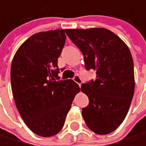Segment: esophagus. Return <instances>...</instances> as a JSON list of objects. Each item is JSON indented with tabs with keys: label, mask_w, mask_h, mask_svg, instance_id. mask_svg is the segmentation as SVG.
<instances>
[{
	"label": "esophagus",
	"mask_w": 146,
	"mask_h": 146,
	"mask_svg": "<svg viewBox=\"0 0 146 146\" xmlns=\"http://www.w3.org/2000/svg\"><path fill=\"white\" fill-rule=\"evenodd\" d=\"M74 81H75L79 86H81L82 83V78H81L79 76H76L74 77Z\"/></svg>",
	"instance_id": "34e87169"
}]
</instances>
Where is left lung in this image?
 I'll use <instances>...</instances> for the list:
<instances>
[{
  "instance_id": "1",
  "label": "left lung",
  "mask_w": 146,
  "mask_h": 146,
  "mask_svg": "<svg viewBox=\"0 0 146 146\" xmlns=\"http://www.w3.org/2000/svg\"><path fill=\"white\" fill-rule=\"evenodd\" d=\"M81 50L85 68L96 71V79L81 86L88 97L82 114L88 128L104 135L116 130L128 113L134 94V69L125 42L106 28L65 29Z\"/></svg>"
}]
</instances>
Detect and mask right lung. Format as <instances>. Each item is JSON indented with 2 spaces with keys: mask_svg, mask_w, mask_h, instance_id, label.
Wrapping results in <instances>:
<instances>
[{
  "mask_svg": "<svg viewBox=\"0 0 146 146\" xmlns=\"http://www.w3.org/2000/svg\"><path fill=\"white\" fill-rule=\"evenodd\" d=\"M65 30L33 34L17 50L11 64V87L16 108L28 128L41 137L58 133L64 125L77 83L59 81L58 58Z\"/></svg>",
  "mask_w": 146,
  "mask_h": 146,
  "instance_id": "1",
  "label": "right lung"
}]
</instances>
